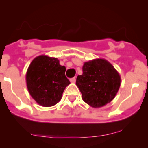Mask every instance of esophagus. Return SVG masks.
I'll return each mask as SVG.
<instances>
[{
    "instance_id": "obj_1",
    "label": "esophagus",
    "mask_w": 148,
    "mask_h": 148,
    "mask_svg": "<svg viewBox=\"0 0 148 148\" xmlns=\"http://www.w3.org/2000/svg\"><path fill=\"white\" fill-rule=\"evenodd\" d=\"M70 82H71V83H75L76 82V78H75V77H74V78H71V79H70Z\"/></svg>"
}]
</instances>
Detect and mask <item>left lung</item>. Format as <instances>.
Listing matches in <instances>:
<instances>
[{
    "mask_svg": "<svg viewBox=\"0 0 148 148\" xmlns=\"http://www.w3.org/2000/svg\"><path fill=\"white\" fill-rule=\"evenodd\" d=\"M83 74L77 78L76 84L86 104L99 108L115 97L121 84L118 71L104 59L86 62L82 66Z\"/></svg>",
    "mask_w": 148,
    "mask_h": 148,
    "instance_id": "left-lung-1",
    "label": "left lung"
}]
</instances>
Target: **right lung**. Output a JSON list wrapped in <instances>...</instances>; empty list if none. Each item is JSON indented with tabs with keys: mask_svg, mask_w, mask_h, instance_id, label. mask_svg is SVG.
I'll use <instances>...</instances> for the list:
<instances>
[{
	"mask_svg": "<svg viewBox=\"0 0 148 148\" xmlns=\"http://www.w3.org/2000/svg\"><path fill=\"white\" fill-rule=\"evenodd\" d=\"M65 71L66 67L60 65L57 58L40 55L31 62L26 71V85L39 105L51 107L61 100L66 86L70 84Z\"/></svg>",
	"mask_w": 148,
	"mask_h": 148,
	"instance_id": "right-lung-1",
	"label": "right lung"
}]
</instances>
